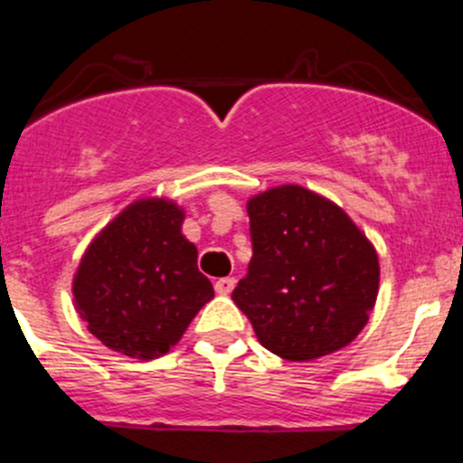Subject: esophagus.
Returning <instances> with one entry per match:
<instances>
[{"label":"esophagus","instance_id":"esophagus-1","mask_svg":"<svg viewBox=\"0 0 463 463\" xmlns=\"http://www.w3.org/2000/svg\"><path fill=\"white\" fill-rule=\"evenodd\" d=\"M232 288H235V278H222L214 282V291H217L219 296H231Z\"/></svg>","mask_w":463,"mask_h":463}]
</instances>
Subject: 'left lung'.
<instances>
[{
    "label": "left lung",
    "instance_id": "8db88e82",
    "mask_svg": "<svg viewBox=\"0 0 463 463\" xmlns=\"http://www.w3.org/2000/svg\"><path fill=\"white\" fill-rule=\"evenodd\" d=\"M253 258L232 291L275 356L316 361L347 347L374 311L378 253L354 219L302 185H275L246 203Z\"/></svg>",
    "mask_w": 463,
    "mask_h": 463
}]
</instances>
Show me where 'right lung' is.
<instances>
[{
	"instance_id": "obj_1",
	"label": "right lung",
	"mask_w": 463,
	"mask_h": 463,
	"mask_svg": "<svg viewBox=\"0 0 463 463\" xmlns=\"http://www.w3.org/2000/svg\"><path fill=\"white\" fill-rule=\"evenodd\" d=\"M184 219L172 199L143 197L89 241L73 275V307L105 347L154 361L214 298L197 246L181 232Z\"/></svg>"
}]
</instances>
